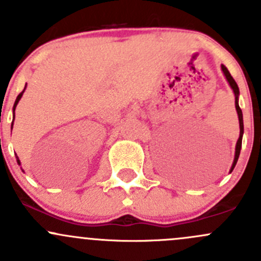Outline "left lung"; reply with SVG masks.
Listing matches in <instances>:
<instances>
[{"label":"left lung","mask_w":261,"mask_h":261,"mask_svg":"<svg viewBox=\"0 0 261 261\" xmlns=\"http://www.w3.org/2000/svg\"><path fill=\"white\" fill-rule=\"evenodd\" d=\"M221 69H222L223 74H225L226 80H227L228 84L230 87L232 88L233 93H235V107H236V111H238V116H239V123H240V136H239V140L236 143V149H235V159H233L232 163V167H231L230 172H232L233 168H235L236 163H238L239 159V155H240V150H241V143H243V135H244V120H243V111H241L240 106H239V94H240V91H239V87L236 84L235 80L232 78V75L230 74V72L227 70V68L225 65H221Z\"/></svg>","instance_id":"8db88e82"}]
</instances>
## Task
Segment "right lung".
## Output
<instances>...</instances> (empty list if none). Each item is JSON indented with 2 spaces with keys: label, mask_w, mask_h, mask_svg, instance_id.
<instances>
[{
  "label": "right lung",
  "mask_w": 261,
  "mask_h": 261,
  "mask_svg": "<svg viewBox=\"0 0 261 261\" xmlns=\"http://www.w3.org/2000/svg\"><path fill=\"white\" fill-rule=\"evenodd\" d=\"M25 88H26V86H25ZM25 88H23V91L21 92L20 94H18V96H17V98H16V101H15L14 109H12V111H14V118H15V109H16V106H17L18 101H20V98H21V97H22V93H23V92H25ZM12 125H14V120H12ZM11 128H12V127H11ZM17 163H18V165H20V160H18V158H17Z\"/></svg>",
  "instance_id": "obj_1"
}]
</instances>
